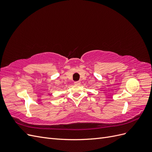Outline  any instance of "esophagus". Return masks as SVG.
Masks as SVG:
<instances>
[{"label":"esophagus","mask_w":152,"mask_h":152,"mask_svg":"<svg viewBox=\"0 0 152 152\" xmlns=\"http://www.w3.org/2000/svg\"><path fill=\"white\" fill-rule=\"evenodd\" d=\"M74 84L76 85H80V81H76L74 82Z\"/></svg>","instance_id":"1"}]
</instances>
